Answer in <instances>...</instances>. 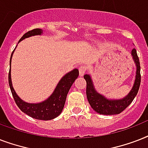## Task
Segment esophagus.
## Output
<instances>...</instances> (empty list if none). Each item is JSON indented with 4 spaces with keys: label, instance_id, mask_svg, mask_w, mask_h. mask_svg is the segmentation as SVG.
<instances>
[{
    "label": "esophagus",
    "instance_id": "1",
    "mask_svg": "<svg viewBox=\"0 0 148 148\" xmlns=\"http://www.w3.org/2000/svg\"><path fill=\"white\" fill-rule=\"evenodd\" d=\"M87 71V66L84 64L81 65L80 67H79V74H80V76H83L84 73Z\"/></svg>",
    "mask_w": 148,
    "mask_h": 148
}]
</instances>
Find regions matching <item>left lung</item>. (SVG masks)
Returning a JSON list of instances; mask_svg holds the SVG:
<instances>
[{
	"instance_id": "left-lung-1",
	"label": "left lung",
	"mask_w": 148,
	"mask_h": 148,
	"mask_svg": "<svg viewBox=\"0 0 148 148\" xmlns=\"http://www.w3.org/2000/svg\"><path fill=\"white\" fill-rule=\"evenodd\" d=\"M131 55L133 57V60L134 61L137 67L136 71V76L134 83L132 87V89L130 90L128 95L125 96L124 98L117 99H108L104 96L97 92L94 87L91 77L89 74L84 75V78L85 79L87 82V88H86V94L88 101L90 103V107L94 109L97 113L100 114L104 115H114L118 114L125 110L128 107L131 103L133 101L136 95H138V90L140 84V66L139 58L137 54V51L134 48L131 51Z\"/></svg>"
}]
</instances>
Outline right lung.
<instances>
[{
	"instance_id": "obj_1",
	"label": "right lung",
	"mask_w": 148,
	"mask_h": 148,
	"mask_svg": "<svg viewBox=\"0 0 148 148\" xmlns=\"http://www.w3.org/2000/svg\"><path fill=\"white\" fill-rule=\"evenodd\" d=\"M42 33V30L39 28L29 31L28 32H27L22 36V38L20 39L19 42L25 38L31 37V36L40 35ZM14 51L10 56V66ZM78 75L79 71L77 68L74 69L71 71L68 72L58 82V85L53 90V92L52 93V95L47 100L38 103H27L18 97V95L16 94L12 86L11 77H10V68L9 71V74H8V81H9V86H10V90L12 93L13 97L14 99L15 103L21 111L35 119L48 121V120H52L57 117L60 114V113L62 112L65 101H66L67 93L69 91L70 88L74 81L77 78Z\"/></svg>"
}]
</instances>
